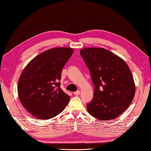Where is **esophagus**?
<instances>
[{"label": "esophagus", "instance_id": "esophagus-1", "mask_svg": "<svg viewBox=\"0 0 151 151\" xmlns=\"http://www.w3.org/2000/svg\"><path fill=\"white\" fill-rule=\"evenodd\" d=\"M73 94L75 95V96H78V95H80V91H78L74 92V93H73Z\"/></svg>", "mask_w": 151, "mask_h": 151}]
</instances>
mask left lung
Listing matches in <instances>:
<instances>
[{
	"label": "left lung",
	"mask_w": 151,
	"mask_h": 151,
	"mask_svg": "<svg viewBox=\"0 0 151 151\" xmlns=\"http://www.w3.org/2000/svg\"><path fill=\"white\" fill-rule=\"evenodd\" d=\"M95 86L94 97L86 105L88 112L100 120L119 116L131 104L135 84L130 68L122 58L100 47L80 50Z\"/></svg>",
	"instance_id": "left-lung-1"
}]
</instances>
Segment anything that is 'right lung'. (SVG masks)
Returning a JSON list of instances; mask_svg holds the SVG:
<instances>
[{"mask_svg": "<svg viewBox=\"0 0 151 151\" xmlns=\"http://www.w3.org/2000/svg\"><path fill=\"white\" fill-rule=\"evenodd\" d=\"M73 49L56 47L41 53L29 63L18 82V98L24 108L39 119L60 114L70 100L59 81Z\"/></svg>", "mask_w": 151, "mask_h": 151, "instance_id": "add662e5", "label": "right lung"}]
</instances>
